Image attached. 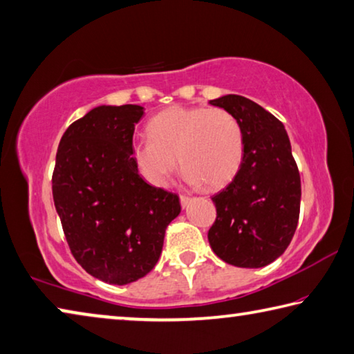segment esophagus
<instances>
[{
    "instance_id": "34e87169",
    "label": "esophagus",
    "mask_w": 354,
    "mask_h": 354,
    "mask_svg": "<svg viewBox=\"0 0 354 354\" xmlns=\"http://www.w3.org/2000/svg\"><path fill=\"white\" fill-rule=\"evenodd\" d=\"M191 202V198L189 196H185V194H180V205L185 208Z\"/></svg>"
}]
</instances>
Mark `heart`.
I'll return each mask as SVG.
<instances>
[{
  "instance_id": "1",
  "label": "heart",
  "mask_w": 354,
  "mask_h": 354,
  "mask_svg": "<svg viewBox=\"0 0 354 354\" xmlns=\"http://www.w3.org/2000/svg\"><path fill=\"white\" fill-rule=\"evenodd\" d=\"M146 131L149 139L133 142L130 156L153 187H165L178 158L189 183L218 189L236 176L245 155L241 125L221 108L171 106L155 114Z\"/></svg>"
}]
</instances>
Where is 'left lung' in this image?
<instances>
[{
  "label": "left lung",
  "mask_w": 354,
  "mask_h": 354,
  "mask_svg": "<svg viewBox=\"0 0 354 354\" xmlns=\"http://www.w3.org/2000/svg\"><path fill=\"white\" fill-rule=\"evenodd\" d=\"M210 103L239 120L245 155L234 180L212 198L216 219L208 241L225 263L260 268L282 256L298 225L301 178L290 139L279 119L246 97Z\"/></svg>",
  "instance_id": "1"
}]
</instances>
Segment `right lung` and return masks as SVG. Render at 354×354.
I'll list each match as a JSON object with an SVG mask.
<instances>
[{
  "label": "right lung",
  "instance_id": "1",
  "mask_svg": "<svg viewBox=\"0 0 354 354\" xmlns=\"http://www.w3.org/2000/svg\"><path fill=\"white\" fill-rule=\"evenodd\" d=\"M144 108L98 106L61 138L53 201L75 260L91 276L125 286L158 262L178 196L142 180L130 150Z\"/></svg>",
  "mask_w": 354,
  "mask_h": 354
}]
</instances>
